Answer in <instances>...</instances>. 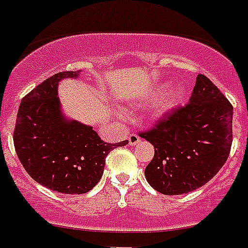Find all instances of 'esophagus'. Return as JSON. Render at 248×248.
Here are the masks:
<instances>
[{
    "mask_svg": "<svg viewBox=\"0 0 248 248\" xmlns=\"http://www.w3.org/2000/svg\"><path fill=\"white\" fill-rule=\"evenodd\" d=\"M128 142H129L130 146H136V144H138L140 142V138L137 134L132 133L129 137H128Z\"/></svg>",
    "mask_w": 248,
    "mask_h": 248,
    "instance_id": "obj_1",
    "label": "esophagus"
}]
</instances>
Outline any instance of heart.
Here are the masks:
<instances>
[{
  "instance_id": "obj_1",
  "label": "heart",
  "mask_w": 248,
  "mask_h": 248,
  "mask_svg": "<svg viewBox=\"0 0 248 248\" xmlns=\"http://www.w3.org/2000/svg\"><path fill=\"white\" fill-rule=\"evenodd\" d=\"M168 88H169V83H161V84H157V86H156L155 88L150 92V98H151V100H156V98H158V97H161L162 94L166 92ZM186 96H187V88H186L183 84H179V86L174 87L173 90L170 91V92L164 97V100L160 102V105H158V108H157V114L160 115L166 114V112L170 111V110L175 108L178 105H180L182 102H183ZM119 115H120V116H124L125 112L120 111L119 112Z\"/></svg>"
}]
</instances>
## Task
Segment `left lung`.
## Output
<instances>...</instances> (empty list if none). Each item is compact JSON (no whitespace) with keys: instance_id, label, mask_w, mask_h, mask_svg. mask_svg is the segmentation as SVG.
Returning <instances> with one entry per match:
<instances>
[{"instance_id":"1","label":"left lung","mask_w":248,"mask_h":248,"mask_svg":"<svg viewBox=\"0 0 248 248\" xmlns=\"http://www.w3.org/2000/svg\"><path fill=\"white\" fill-rule=\"evenodd\" d=\"M233 106L217 87L197 75L186 106L166 115L140 136L155 147L144 175L162 195H183L217 174L231 151Z\"/></svg>"}]
</instances>
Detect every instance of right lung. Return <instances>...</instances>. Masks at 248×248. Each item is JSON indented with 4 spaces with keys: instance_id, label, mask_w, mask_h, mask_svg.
Returning <instances> with one entry per match:
<instances>
[{
    "instance_id": "obj_1",
    "label": "right lung",
    "mask_w": 248,
    "mask_h": 248,
    "mask_svg": "<svg viewBox=\"0 0 248 248\" xmlns=\"http://www.w3.org/2000/svg\"><path fill=\"white\" fill-rule=\"evenodd\" d=\"M62 71L46 79L21 100L14 130L17 157L37 183L65 195L91 191L104 174L106 156L128 140L106 143L96 130L62 114L59 82L78 78Z\"/></svg>"
}]
</instances>
